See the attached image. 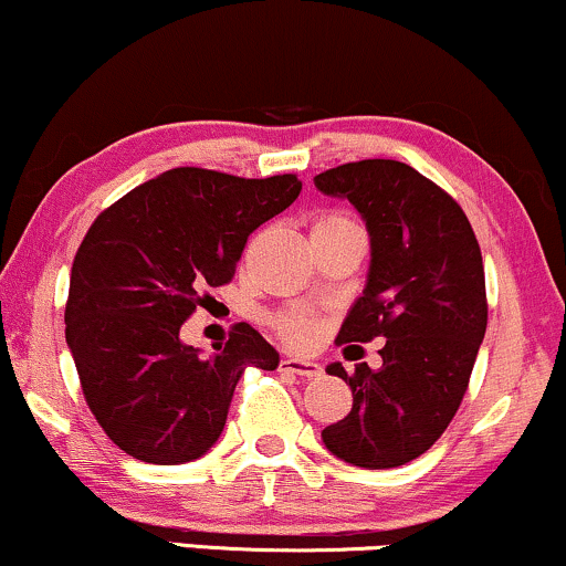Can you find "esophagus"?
I'll return each mask as SVG.
<instances>
[{"mask_svg": "<svg viewBox=\"0 0 566 566\" xmlns=\"http://www.w3.org/2000/svg\"><path fill=\"white\" fill-rule=\"evenodd\" d=\"M281 370H285V374L302 376V378H315L323 374L321 365L312 363V360H302V357H283Z\"/></svg>", "mask_w": 566, "mask_h": 566, "instance_id": "34e87169", "label": "esophagus"}]
</instances>
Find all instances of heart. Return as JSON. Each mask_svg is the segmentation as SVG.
Here are the masks:
<instances>
[{
	"instance_id": "heart-1",
	"label": "heart",
	"mask_w": 566,
	"mask_h": 566,
	"mask_svg": "<svg viewBox=\"0 0 566 566\" xmlns=\"http://www.w3.org/2000/svg\"><path fill=\"white\" fill-rule=\"evenodd\" d=\"M355 219L347 214H323L312 222V235L317 232H328L338 228H355ZM277 331L289 344H296V347H307V344L315 342L317 336V321L310 315H302V312H291V315H283L277 321Z\"/></svg>"
}]
</instances>
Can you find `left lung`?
I'll return each instance as SVG.
<instances>
[{
  "label": "left lung",
  "instance_id": "obj_1",
  "mask_svg": "<svg viewBox=\"0 0 566 566\" xmlns=\"http://www.w3.org/2000/svg\"><path fill=\"white\" fill-rule=\"evenodd\" d=\"M315 188L347 198L370 235L368 283L336 342L387 338L378 370L325 368L349 384L352 410L323 442L352 467H402L440 440L467 395L488 328L480 243L461 206L408 164H344Z\"/></svg>",
  "mask_w": 566,
  "mask_h": 566
}]
</instances>
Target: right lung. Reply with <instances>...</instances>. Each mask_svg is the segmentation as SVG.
<instances>
[{
    "label": "right lung",
    "mask_w": 566,
    "mask_h": 566,
    "mask_svg": "<svg viewBox=\"0 0 566 566\" xmlns=\"http://www.w3.org/2000/svg\"><path fill=\"white\" fill-rule=\"evenodd\" d=\"M296 175L243 179L179 166L139 185L86 230L71 268L65 342L92 416L126 455L177 467L209 453L222 434L245 368L281 357L238 323L211 357L179 338L232 281L259 224L296 201Z\"/></svg>",
    "instance_id": "obj_1"
}]
</instances>
